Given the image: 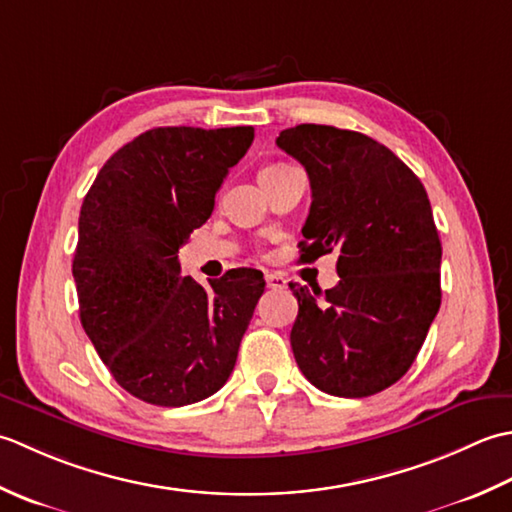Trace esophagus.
Wrapping results in <instances>:
<instances>
[{"label":"esophagus","instance_id":"34e87169","mask_svg":"<svg viewBox=\"0 0 512 512\" xmlns=\"http://www.w3.org/2000/svg\"><path fill=\"white\" fill-rule=\"evenodd\" d=\"M265 280H267L269 289H285L287 287V280L280 274H267Z\"/></svg>","mask_w":512,"mask_h":512}]
</instances>
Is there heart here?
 Listing matches in <instances>:
<instances>
[{
    "label": "heart",
    "instance_id": "obj_1",
    "mask_svg": "<svg viewBox=\"0 0 512 512\" xmlns=\"http://www.w3.org/2000/svg\"><path fill=\"white\" fill-rule=\"evenodd\" d=\"M269 168H278V165H269Z\"/></svg>",
    "mask_w": 512,
    "mask_h": 512
}]
</instances>
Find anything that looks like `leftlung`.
<instances>
[{
  "label": "left lung",
  "mask_w": 512,
  "mask_h": 512,
  "mask_svg": "<svg viewBox=\"0 0 512 512\" xmlns=\"http://www.w3.org/2000/svg\"><path fill=\"white\" fill-rule=\"evenodd\" d=\"M305 165L311 207L305 263L338 252L340 283L322 294L291 283V349L305 378L338 398H367L411 369L442 302L437 236L420 179L387 145L333 125L280 132Z\"/></svg>",
  "instance_id": "left-lung-1"
}]
</instances>
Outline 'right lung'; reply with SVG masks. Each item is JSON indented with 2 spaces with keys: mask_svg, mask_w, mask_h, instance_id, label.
<instances>
[{
  "mask_svg": "<svg viewBox=\"0 0 512 512\" xmlns=\"http://www.w3.org/2000/svg\"><path fill=\"white\" fill-rule=\"evenodd\" d=\"M252 141V125L148 130L110 156L83 198L72 260L81 325L143 402H201L234 371L263 271L229 269L205 289L181 276L176 254Z\"/></svg>",
  "mask_w": 512,
  "mask_h": 512,
  "instance_id": "right-lung-1",
  "label": "right lung"
}]
</instances>
